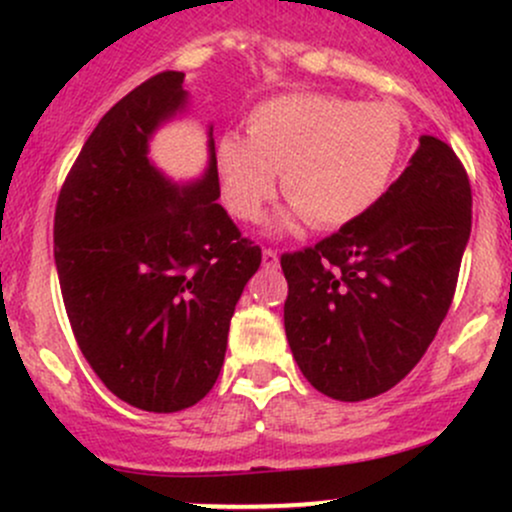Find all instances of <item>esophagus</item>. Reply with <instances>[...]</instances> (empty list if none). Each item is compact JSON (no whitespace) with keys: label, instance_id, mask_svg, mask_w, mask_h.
I'll list each match as a JSON object with an SVG mask.
<instances>
[{"label":"esophagus","instance_id":"esophagus-1","mask_svg":"<svg viewBox=\"0 0 512 512\" xmlns=\"http://www.w3.org/2000/svg\"><path fill=\"white\" fill-rule=\"evenodd\" d=\"M262 264L267 269H276L279 267V255H276V250H272V248H264L262 250Z\"/></svg>","mask_w":512,"mask_h":512}]
</instances>
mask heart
<instances>
[{
    "instance_id": "1",
    "label": "heart",
    "mask_w": 512,
    "mask_h": 512,
    "mask_svg": "<svg viewBox=\"0 0 512 512\" xmlns=\"http://www.w3.org/2000/svg\"><path fill=\"white\" fill-rule=\"evenodd\" d=\"M245 129V139L223 134L214 154L223 202L240 221L260 219L281 173L286 223L346 226L385 195L404 146L392 105L332 93L269 98L250 110Z\"/></svg>"
}]
</instances>
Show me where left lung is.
<instances>
[{"label":"left lung","mask_w":512,"mask_h":512,"mask_svg":"<svg viewBox=\"0 0 512 512\" xmlns=\"http://www.w3.org/2000/svg\"><path fill=\"white\" fill-rule=\"evenodd\" d=\"M469 231L467 170L448 144L421 137L366 214L284 252V327L305 380L339 402L395 387L448 315Z\"/></svg>","instance_id":"obj_1"}]
</instances>
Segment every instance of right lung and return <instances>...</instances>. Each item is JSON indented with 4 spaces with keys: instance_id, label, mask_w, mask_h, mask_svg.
<instances>
[{
    "instance_id": "right-lung-1",
    "label": "right lung",
    "mask_w": 512,
    "mask_h": 512,
    "mask_svg": "<svg viewBox=\"0 0 512 512\" xmlns=\"http://www.w3.org/2000/svg\"><path fill=\"white\" fill-rule=\"evenodd\" d=\"M185 74L161 72L101 117L55 209V264L81 354L113 395L170 414L214 387L228 327L262 262L209 170L175 187L151 166V132L185 105ZM211 137V132H209Z\"/></svg>"
}]
</instances>
